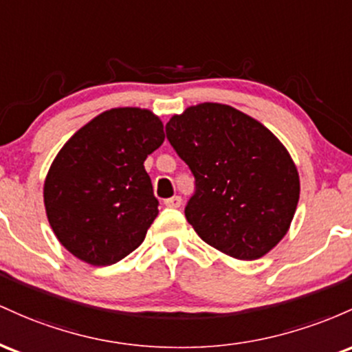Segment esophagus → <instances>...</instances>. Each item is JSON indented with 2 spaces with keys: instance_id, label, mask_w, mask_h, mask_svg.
<instances>
[{
  "instance_id": "1",
  "label": "esophagus",
  "mask_w": 352,
  "mask_h": 352,
  "mask_svg": "<svg viewBox=\"0 0 352 352\" xmlns=\"http://www.w3.org/2000/svg\"><path fill=\"white\" fill-rule=\"evenodd\" d=\"M181 203H183L181 196H173V197H168V199H164V204L168 208H179Z\"/></svg>"
}]
</instances>
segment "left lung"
<instances>
[{"label": "left lung", "mask_w": 352, "mask_h": 352, "mask_svg": "<svg viewBox=\"0 0 352 352\" xmlns=\"http://www.w3.org/2000/svg\"><path fill=\"white\" fill-rule=\"evenodd\" d=\"M166 138L195 176L184 214L204 243L252 261L284 238L299 175L266 126L228 104L203 102L173 116Z\"/></svg>", "instance_id": "8db88e82"}]
</instances>
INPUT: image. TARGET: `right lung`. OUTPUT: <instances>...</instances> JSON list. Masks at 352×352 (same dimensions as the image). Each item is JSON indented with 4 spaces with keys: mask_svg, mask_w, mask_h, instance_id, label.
<instances>
[{
    "mask_svg": "<svg viewBox=\"0 0 352 352\" xmlns=\"http://www.w3.org/2000/svg\"><path fill=\"white\" fill-rule=\"evenodd\" d=\"M163 141L156 114L114 108L63 146L43 195L51 228L71 254L109 266L143 243L160 206L144 161Z\"/></svg>",
    "mask_w": 352,
    "mask_h": 352,
    "instance_id": "right-lung-1",
    "label": "right lung"
}]
</instances>
